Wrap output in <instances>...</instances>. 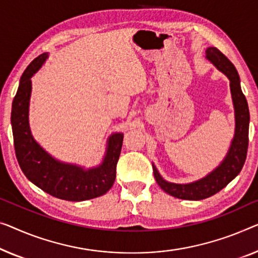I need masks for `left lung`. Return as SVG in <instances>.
I'll list each match as a JSON object with an SVG mask.
<instances>
[{"mask_svg": "<svg viewBox=\"0 0 258 258\" xmlns=\"http://www.w3.org/2000/svg\"><path fill=\"white\" fill-rule=\"evenodd\" d=\"M206 57L230 81V92L235 109V136L227 156L214 171L206 177L189 184L169 183L161 177L153 166L154 177L164 192L184 201H202L217 194L239 175L245 162L249 144V109L245 96L241 90L240 78L234 64L217 47L206 49Z\"/></svg>", "mask_w": 258, "mask_h": 258, "instance_id": "1", "label": "left lung"}]
</instances>
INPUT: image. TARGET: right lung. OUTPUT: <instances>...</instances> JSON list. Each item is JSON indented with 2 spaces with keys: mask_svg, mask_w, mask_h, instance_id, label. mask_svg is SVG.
I'll return each instance as SVG.
<instances>
[{
  "mask_svg": "<svg viewBox=\"0 0 258 258\" xmlns=\"http://www.w3.org/2000/svg\"><path fill=\"white\" fill-rule=\"evenodd\" d=\"M46 57L47 53L40 54L25 69L13 102L11 125L19 167L31 182L53 197L71 202L101 197L111 189L116 179L124 134L116 133L110 137L103 163L89 170L59 162L49 156L33 140L29 127L31 78L41 67Z\"/></svg>",
  "mask_w": 258,
  "mask_h": 258,
  "instance_id": "right-lung-1",
  "label": "right lung"
}]
</instances>
